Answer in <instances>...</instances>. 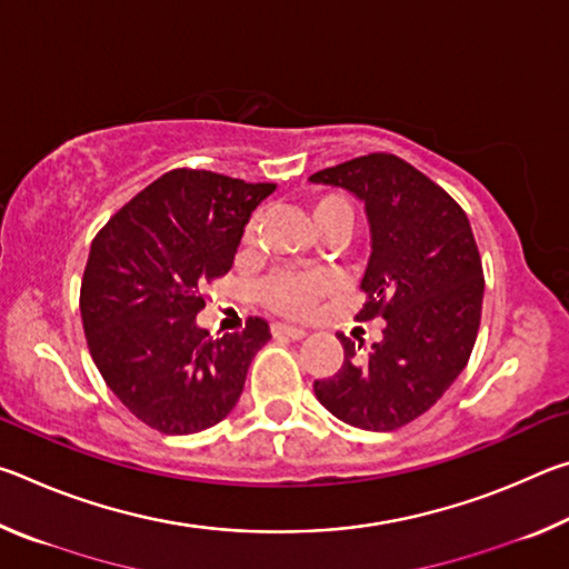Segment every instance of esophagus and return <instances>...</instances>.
<instances>
[{"instance_id":"esophagus-1","label":"esophagus","mask_w":569,"mask_h":569,"mask_svg":"<svg viewBox=\"0 0 569 569\" xmlns=\"http://www.w3.org/2000/svg\"><path fill=\"white\" fill-rule=\"evenodd\" d=\"M271 331H273V336H288V339H293V341L303 339L306 336L303 329H298V326H288V323H273Z\"/></svg>"}]
</instances>
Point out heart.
<instances>
[{"mask_svg": "<svg viewBox=\"0 0 569 569\" xmlns=\"http://www.w3.org/2000/svg\"><path fill=\"white\" fill-rule=\"evenodd\" d=\"M308 216H311L313 228L321 230L329 226H346L351 228L353 223V210L349 200L339 192H316V196L308 200ZM253 233V228H248V238ZM333 288V281L326 273L316 271H276L268 276L261 291V301L273 308V311L283 316H293V319H301V316L313 313V308L319 306L321 298Z\"/></svg>", "mask_w": 569, "mask_h": 569, "instance_id": "1", "label": "heart"}]
</instances>
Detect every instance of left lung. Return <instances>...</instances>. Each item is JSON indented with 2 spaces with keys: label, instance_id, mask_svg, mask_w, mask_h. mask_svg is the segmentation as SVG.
I'll return each mask as SVG.
<instances>
[{
  "label": "left lung",
  "instance_id": "obj_1",
  "mask_svg": "<svg viewBox=\"0 0 569 569\" xmlns=\"http://www.w3.org/2000/svg\"><path fill=\"white\" fill-rule=\"evenodd\" d=\"M311 182L363 203L371 256L356 319L387 321L366 356L339 336L343 366L313 383L316 399L356 429L393 431L445 397L475 349L485 296L475 233L449 192L387 152L313 172Z\"/></svg>",
  "mask_w": 569,
  "mask_h": 569
}]
</instances>
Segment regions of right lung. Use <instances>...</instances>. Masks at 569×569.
<instances>
[{
    "label": "right lung",
    "instance_id": "1",
    "mask_svg": "<svg viewBox=\"0 0 569 569\" xmlns=\"http://www.w3.org/2000/svg\"><path fill=\"white\" fill-rule=\"evenodd\" d=\"M273 190V182L170 170L92 240L80 291L92 361L114 397L162 435L223 421L271 339L263 319L218 339L196 316L206 283L230 271L250 216Z\"/></svg>",
    "mask_w": 569,
    "mask_h": 569
}]
</instances>
